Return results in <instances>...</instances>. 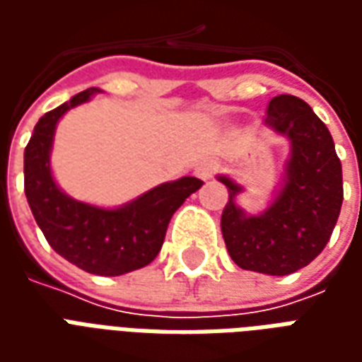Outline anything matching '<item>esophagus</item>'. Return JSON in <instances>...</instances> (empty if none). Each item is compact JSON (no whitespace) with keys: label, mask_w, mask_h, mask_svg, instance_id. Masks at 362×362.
<instances>
[{"label":"esophagus","mask_w":362,"mask_h":362,"mask_svg":"<svg viewBox=\"0 0 362 362\" xmlns=\"http://www.w3.org/2000/svg\"><path fill=\"white\" fill-rule=\"evenodd\" d=\"M217 170V163L213 160V158H204V160H199L194 168V173H196L197 178H202V180H209L213 174Z\"/></svg>","instance_id":"34e87169"}]
</instances>
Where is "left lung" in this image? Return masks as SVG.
I'll use <instances>...</instances> for the list:
<instances>
[{
	"mask_svg": "<svg viewBox=\"0 0 362 362\" xmlns=\"http://www.w3.org/2000/svg\"><path fill=\"white\" fill-rule=\"evenodd\" d=\"M266 126L291 143L283 188L266 211L248 215L235 202L243 188L219 176L228 189L221 230L238 267L288 275L308 266L334 233L343 202L341 163L326 124L298 96H273Z\"/></svg>",
	"mask_w": 362,
	"mask_h": 362,
	"instance_id": "left-lung-1",
	"label": "left lung"
}]
</instances>
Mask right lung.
<instances>
[{
  "label": "right lung",
  "instance_id": "1",
  "mask_svg": "<svg viewBox=\"0 0 362 362\" xmlns=\"http://www.w3.org/2000/svg\"><path fill=\"white\" fill-rule=\"evenodd\" d=\"M95 93V87L83 90L38 119L25 147V194L36 225L62 258L83 272L114 277L149 266L157 258L174 211L204 182L184 176L116 209L83 204L64 194L50 170L56 124Z\"/></svg>",
  "mask_w": 362,
  "mask_h": 362
}]
</instances>
